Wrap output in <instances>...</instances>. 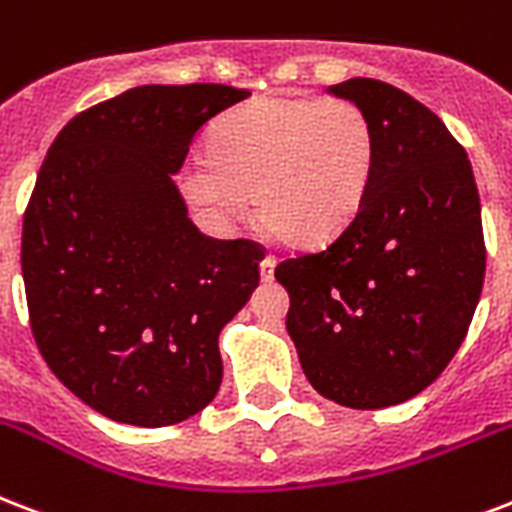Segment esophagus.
<instances>
[{
  "label": "esophagus",
  "mask_w": 512,
  "mask_h": 512,
  "mask_svg": "<svg viewBox=\"0 0 512 512\" xmlns=\"http://www.w3.org/2000/svg\"><path fill=\"white\" fill-rule=\"evenodd\" d=\"M273 268H276V260H273L271 255H265L263 263H260V276H263V282H271Z\"/></svg>",
  "instance_id": "1"
}]
</instances>
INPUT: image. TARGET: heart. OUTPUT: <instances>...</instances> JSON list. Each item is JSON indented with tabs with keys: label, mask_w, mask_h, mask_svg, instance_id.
Returning a JSON list of instances; mask_svg holds the SVG:
<instances>
[{
	"label": "heart",
	"mask_w": 512,
	"mask_h": 512,
	"mask_svg": "<svg viewBox=\"0 0 512 512\" xmlns=\"http://www.w3.org/2000/svg\"><path fill=\"white\" fill-rule=\"evenodd\" d=\"M212 158H187L177 182L212 222L244 217L255 190L260 217L284 241L314 247L338 236L365 204L376 131L346 99L260 96L230 109L209 134Z\"/></svg>",
	"instance_id": "1"
}]
</instances>
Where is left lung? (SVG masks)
<instances>
[{"label": "left lung", "instance_id": "1", "mask_svg": "<svg viewBox=\"0 0 512 512\" xmlns=\"http://www.w3.org/2000/svg\"><path fill=\"white\" fill-rule=\"evenodd\" d=\"M327 93L365 109L376 169L357 217L276 279L311 386L376 411L427 389L462 346L486 273L481 198L464 147L413 96L370 77Z\"/></svg>", "mask_w": 512, "mask_h": 512}]
</instances>
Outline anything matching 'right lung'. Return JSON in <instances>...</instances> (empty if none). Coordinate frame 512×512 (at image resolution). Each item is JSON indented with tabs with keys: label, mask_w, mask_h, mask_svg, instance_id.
<instances>
[{
	"label": "right lung",
	"mask_w": 512,
	"mask_h": 512,
	"mask_svg": "<svg viewBox=\"0 0 512 512\" xmlns=\"http://www.w3.org/2000/svg\"><path fill=\"white\" fill-rule=\"evenodd\" d=\"M244 99L230 85H139L72 117L39 169L21 239L31 333L107 419L169 427L220 389L217 338L265 255L195 228L174 174L193 136Z\"/></svg>",
	"instance_id": "right-lung-1"
}]
</instances>
